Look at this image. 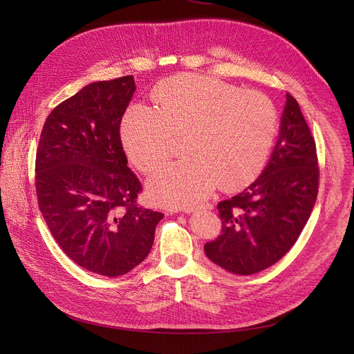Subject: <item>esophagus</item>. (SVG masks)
<instances>
[{"label": "esophagus", "mask_w": 354, "mask_h": 354, "mask_svg": "<svg viewBox=\"0 0 354 354\" xmlns=\"http://www.w3.org/2000/svg\"><path fill=\"white\" fill-rule=\"evenodd\" d=\"M211 208H212V205L209 202H202V203H199V205H187V207L183 208V211L185 212H194L196 209H211Z\"/></svg>", "instance_id": "esophagus-1"}]
</instances>
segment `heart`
<instances>
[{"instance_id": "heart-1", "label": "heart", "mask_w": 354, "mask_h": 354, "mask_svg": "<svg viewBox=\"0 0 354 354\" xmlns=\"http://www.w3.org/2000/svg\"><path fill=\"white\" fill-rule=\"evenodd\" d=\"M155 108L136 103L124 113L121 138L134 165L149 174L186 136L185 155L149 180V194L165 205L185 207L220 185H248L264 169L277 136V112L266 94L201 75L159 85Z\"/></svg>"}]
</instances>
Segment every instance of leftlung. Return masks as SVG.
Masks as SVG:
<instances>
[{
	"label": "left lung",
	"mask_w": 354,
	"mask_h": 354,
	"mask_svg": "<svg viewBox=\"0 0 354 354\" xmlns=\"http://www.w3.org/2000/svg\"><path fill=\"white\" fill-rule=\"evenodd\" d=\"M319 190L315 138L298 102L286 94L281 133L269 164L251 186L218 202L221 234L203 245L208 259L236 274H254L292 248Z\"/></svg>",
	"instance_id": "8db88e82"
}]
</instances>
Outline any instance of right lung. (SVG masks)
<instances>
[{
    "instance_id": "obj_1",
    "label": "right lung",
    "mask_w": 354,
    "mask_h": 354,
    "mask_svg": "<svg viewBox=\"0 0 354 354\" xmlns=\"http://www.w3.org/2000/svg\"><path fill=\"white\" fill-rule=\"evenodd\" d=\"M133 75L85 85L47 116L35 159L38 207L53 238L85 270L116 277L140 264L164 214L143 208L121 120Z\"/></svg>"
}]
</instances>
